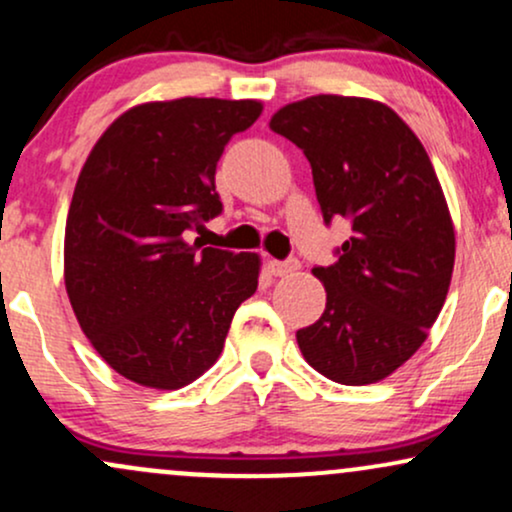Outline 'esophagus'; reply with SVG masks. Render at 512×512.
I'll list each match as a JSON object with an SVG mask.
<instances>
[{
    "instance_id": "esophagus-1",
    "label": "esophagus",
    "mask_w": 512,
    "mask_h": 512,
    "mask_svg": "<svg viewBox=\"0 0 512 512\" xmlns=\"http://www.w3.org/2000/svg\"><path fill=\"white\" fill-rule=\"evenodd\" d=\"M267 267L274 276H289V274L296 272L301 264H298V260H269Z\"/></svg>"
}]
</instances>
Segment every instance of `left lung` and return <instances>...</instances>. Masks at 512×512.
<instances>
[{
	"mask_svg": "<svg viewBox=\"0 0 512 512\" xmlns=\"http://www.w3.org/2000/svg\"><path fill=\"white\" fill-rule=\"evenodd\" d=\"M269 127L310 161L325 223L351 226L337 262L313 269L327 305L296 332L303 358L334 383H378L426 342L450 289L455 228L431 158L368 98L310 96Z\"/></svg>",
	"mask_w": 512,
	"mask_h": 512,
	"instance_id": "obj_1",
	"label": "left lung"
}]
</instances>
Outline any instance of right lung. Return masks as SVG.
Returning a JSON list of instances; mask_svg holds the SVG:
<instances>
[{
  "label": "right lung",
  "mask_w": 512,
  "mask_h": 512,
  "mask_svg": "<svg viewBox=\"0 0 512 512\" xmlns=\"http://www.w3.org/2000/svg\"><path fill=\"white\" fill-rule=\"evenodd\" d=\"M257 101L178 98L129 108L88 154L64 228V286L110 368L154 390L190 385L219 358L260 255L185 240L221 214L223 146Z\"/></svg>",
  "instance_id": "obj_1"
}]
</instances>
